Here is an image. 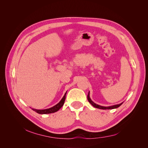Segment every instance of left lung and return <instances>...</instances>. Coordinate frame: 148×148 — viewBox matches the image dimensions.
I'll return each instance as SVG.
<instances>
[{
    "instance_id": "left-lung-1",
    "label": "left lung",
    "mask_w": 148,
    "mask_h": 148,
    "mask_svg": "<svg viewBox=\"0 0 148 148\" xmlns=\"http://www.w3.org/2000/svg\"><path fill=\"white\" fill-rule=\"evenodd\" d=\"M87 99L88 101V102H89V103L93 106H94L95 108H99V109H101V110H112V109H115V108H119L120 106H121L123 102L120 103V104H117V105H112V106H101L99 105H97L95 103H94L92 99H90V92H88V95H87Z\"/></svg>"
}]
</instances>
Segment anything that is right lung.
Segmentation results:
<instances>
[{
    "label": "right lung",
    "instance_id": "add662e5",
    "mask_svg": "<svg viewBox=\"0 0 148 148\" xmlns=\"http://www.w3.org/2000/svg\"><path fill=\"white\" fill-rule=\"evenodd\" d=\"M66 92L65 93L64 96H63V97L62 98V99L60 101V102H59L58 103H57L56 105L53 106L52 108H48V109H45V110H36V109H33L32 108V110L33 111H34L35 112H36L38 114H51V113H54L56 111H58V110H60V108L64 105L65 100V96L66 94Z\"/></svg>",
    "mask_w": 148,
    "mask_h": 148
}]
</instances>
